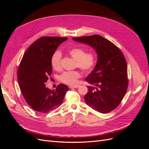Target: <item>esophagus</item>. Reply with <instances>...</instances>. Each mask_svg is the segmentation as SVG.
Masks as SVG:
<instances>
[{
  "label": "esophagus",
  "mask_w": 149,
  "mask_h": 149,
  "mask_svg": "<svg viewBox=\"0 0 149 149\" xmlns=\"http://www.w3.org/2000/svg\"><path fill=\"white\" fill-rule=\"evenodd\" d=\"M78 87H79V85H76V86H70L69 88L70 89H73V88H77Z\"/></svg>",
  "instance_id": "34e87169"
}]
</instances>
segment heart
Here are the masks:
<instances>
[{"label":"heart","mask_w":149,"mask_h":149,"mask_svg":"<svg viewBox=\"0 0 149 149\" xmlns=\"http://www.w3.org/2000/svg\"><path fill=\"white\" fill-rule=\"evenodd\" d=\"M69 55L76 60V66L85 72L91 71L96 64V56L93 53H86L81 48H72L68 50ZM62 55L60 51L56 50L53 53L51 58V64L55 70L61 68ZM81 73L78 71H65L60 76V80L62 83L68 85H74L77 83L78 79L81 77Z\"/></svg>","instance_id":"obj_1"}]
</instances>
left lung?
Segmentation results:
<instances>
[{"label": "left lung", "instance_id": "obj_1", "mask_svg": "<svg viewBox=\"0 0 149 149\" xmlns=\"http://www.w3.org/2000/svg\"><path fill=\"white\" fill-rule=\"evenodd\" d=\"M74 41L91 47L97 55V61L86 81V104L101 113H107L119 106L128 86L127 63L123 53L114 43L98 35L73 38Z\"/></svg>", "mask_w": 149, "mask_h": 149}]
</instances>
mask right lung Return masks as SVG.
<instances>
[{
  "instance_id": "obj_1",
  "label": "right lung",
  "mask_w": 149,
  "mask_h": 149,
  "mask_svg": "<svg viewBox=\"0 0 149 149\" xmlns=\"http://www.w3.org/2000/svg\"><path fill=\"white\" fill-rule=\"evenodd\" d=\"M67 39L40 38L28 48L22 58L18 69V83L26 102L36 111L48 113L55 109L61 104L68 90L63 84H60L53 90L45 84L52 73V56Z\"/></svg>"
}]
</instances>
